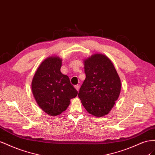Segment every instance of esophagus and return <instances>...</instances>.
<instances>
[{"instance_id":"obj_1","label":"esophagus","mask_w":155,"mask_h":155,"mask_svg":"<svg viewBox=\"0 0 155 155\" xmlns=\"http://www.w3.org/2000/svg\"><path fill=\"white\" fill-rule=\"evenodd\" d=\"M74 88H75V89H76L78 91V90H79V86H78V85L74 86Z\"/></svg>"}]
</instances>
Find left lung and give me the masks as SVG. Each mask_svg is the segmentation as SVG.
I'll return each instance as SVG.
<instances>
[{
  "label": "left lung",
  "mask_w": 155,
  "mask_h": 155,
  "mask_svg": "<svg viewBox=\"0 0 155 155\" xmlns=\"http://www.w3.org/2000/svg\"><path fill=\"white\" fill-rule=\"evenodd\" d=\"M84 62L86 78L78 97L90 114L96 117L106 116L120 94V78L111 60L105 55L95 54Z\"/></svg>",
  "instance_id": "left-lung-1"
}]
</instances>
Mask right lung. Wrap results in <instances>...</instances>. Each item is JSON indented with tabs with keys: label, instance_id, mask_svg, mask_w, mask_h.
Instances as JSON below:
<instances>
[{
	"label": "right lung",
	"instance_id": "1",
	"mask_svg": "<svg viewBox=\"0 0 155 155\" xmlns=\"http://www.w3.org/2000/svg\"><path fill=\"white\" fill-rule=\"evenodd\" d=\"M61 59L48 57L40 64L32 82V94L39 107L51 116L64 112L78 91L69 78L60 71Z\"/></svg>",
	"mask_w": 155,
	"mask_h": 155
}]
</instances>
